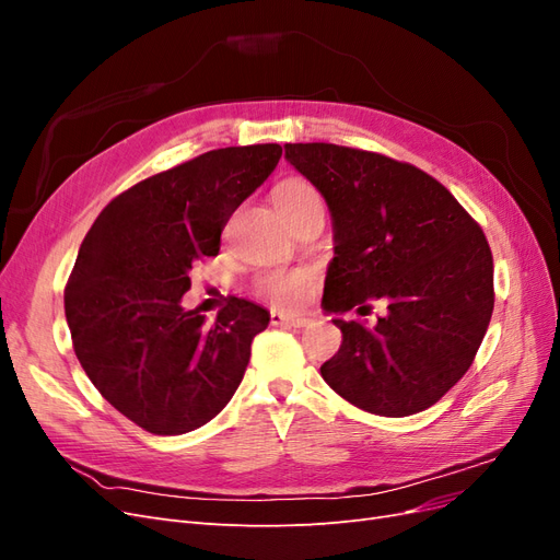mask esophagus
Returning a JSON list of instances; mask_svg holds the SVG:
<instances>
[{
  "label": "esophagus",
  "mask_w": 560,
  "mask_h": 560,
  "mask_svg": "<svg viewBox=\"0 0 560 560\" xmlns=\"http://www.w3.org/2000/svg\"><path fill=\"white\" fill-rule=\"evenodd\" d=\"M308 317L303 315H292V313H282V311H270V325L276 327H306L308 325Z\"/></svg>",
  "instance_id": "1"
}]
</instances>
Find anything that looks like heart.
I'll return each mask as SVG.
<instances>
[{"instance_id":"heart-1","label":"heart","mask_w":560,"mask_h":560,"mask_svg":"<svg viewBox=\"0 0 560 560\" xmlns=\"http://www.w3.org/2000/svg\"><path fill=\"white\" fill-rule=\"evenodd\" d=\"M273 202L284 222H290L292 217L322 208L319 191L308 179L301 177H287L273 189ZM313 282V276L306 270H268V273L259 276L257 292L280 306H294L306 294V290Z\"/></svg>"}]
</instances>
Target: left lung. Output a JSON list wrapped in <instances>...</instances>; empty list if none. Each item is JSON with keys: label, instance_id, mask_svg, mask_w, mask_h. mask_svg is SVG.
<instances>
[{"label": "left lung", "instance_id": "1", "mask_svg": "<svg viewBox=\"0 0 560 560\" xmlns=\"http://www.w3.org/2000/svg\"><path fill=\"white\" fill-rule=\"evenodd\" d=\"M284 159L325 196L334 259L322 308L343 343L319 366L334 393L376 416L430 409L465 376L493 315V254L446 186L374 151L308 142ZM386 313L374 328L348 310Z\"/></svg>", "mask_w": 560, "mask_h": 560}]
</instances>
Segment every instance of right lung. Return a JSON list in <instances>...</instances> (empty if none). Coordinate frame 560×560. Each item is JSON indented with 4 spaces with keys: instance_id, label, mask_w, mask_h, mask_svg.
<instances>
[{
    "instance_id": "obj_1",
    "label": "right lung",
    "mask_w": 560,
    "mask_h": 560,
    "mask_svg": "<svg viewBox=\"0 0 560 560\" xmlns=\"http://www.w3.org/2000/svg\"><path fill=\"white\" fill-rule=\"evenodd\" d=\"M280 144L214 149L116 196L79 247L65 287L77 360L118 413L184 434L231 401L268 311L231 296L208 325L184 311L191 268L217 257L229 217L276 171Z\"/></svg>"
}]
</instances>
